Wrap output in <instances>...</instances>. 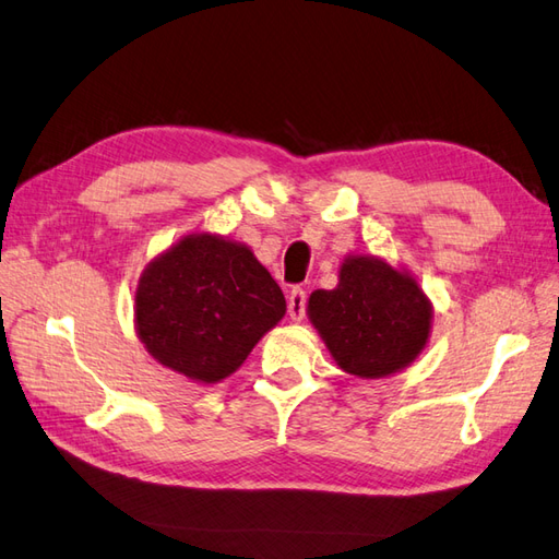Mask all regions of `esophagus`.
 I'll return each mask as SVG.
<instances>
[{"label":"esophagus","instance_id":"esophagus-1","mask_svg":"<svg viewBox=\"0 0 559 559\" xmlns=\"http://www.w3.org/2000/svg\"><path fill=\"white\" fill-rule=\"evenodd\" d=\"M305 309H307V293L302 288H293L288 295V314L293 321L300 323L305 319Z\"/></svg>","mask_w":559,"mask_h":559}]
</instances>
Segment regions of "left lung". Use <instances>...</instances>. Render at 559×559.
Returning a JSON list of instances; mask_svg holds the SVG:
<instances>
[{
  "label": "left lung",
  "instance_id": "8db88e82",
  "mask_svg": "<svg viewBox=\"0 0 559 559\" xmlns=\"http://www.w3.org/2000/svg\"><path fill=\"white\" fill-rule=\"evenodd\" d=\"M307 317L343 371L385 379L421 355L433 305L407 269L373 254H347L338 285L309 295Z\"/></svg>",
  "mask_w": 559,
  "mask_h": 559
}]
</instances>
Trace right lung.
<instances>
[{
	"label": "right lung",
	"mask_w": 559,
	"mask_h": 559,
	"mask_svg": "<svg viewBox=\"0 0 559 559\" xmlns=\"http://www.w3.org/2000/svg\"><path fill=\"white\" fill-rule=\"evenodd\" d=\"M283 317L285 297L254 252L216 233H188L152 259L135 288L140 343L204 385L236 373Z\"/></svg>",
	"instance_id": "add662e5"
}]
</instances>
